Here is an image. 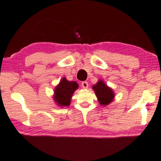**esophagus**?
<instances>
[{
  "instance_id": "34e87169",
  "label": "esophagus",
  "mask_w": 161,
  "mask_h": 161,
  "mask_svg": "<svg viewBox=\"0 0 161 161\" xmlns=\"http://www.w3.org/2000/svg\"><path fill=\"white\" fill-rule=\"evenodd\" d=\"M82 87L83 88H88V83L86 81H84V82H82Z\"/></svg>"
}]
</instances>
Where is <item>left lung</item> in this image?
I'll use <instances>...</instances> for the list:
<instances>
[{
    "mask_svg": "<svg viewBox=\"0 0 161 161\" xmlns=\"http://www.w3.org/2000/svg\"><path fill=\"white\" fill-rule=\"evenodd\" d=\"M93 89L101 105H108L112 101L115 97L112 89L106 86L102 80H100L95 86H93Z\"/></svg>",
    "mask_w": 161,
    "mask_h": 161,
    "instance_id": "1",
    "label": "left lung"
}]
</instances>
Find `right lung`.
I'll return each mask as SVG.
<instances>
[{
  "mask_svg": "<svg viewBox=\"0 0 161 161\" xmlns=\"http://www.w3.org/2000/svg\"><path fill=\"white\" fill-rule=\"evenodd\" d=\"M78 87L79 85L75 82H69L65 78L62 79L55 89L54 100L60 106H69L71 97Z\"/></svg>",
  "mask_w": 161,
  "mask_h": 161,
  "instance_id": "add662e5",
  "label": "right lung"
}]
</instances>
